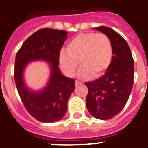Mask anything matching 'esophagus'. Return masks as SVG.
<instances>
[{
  "instance_id": "34e87169",
  "label": "esophagus",
  "mask_w": 148,
  "mask_h": 148,
  "mask_svg": "<svg viewBox=\"0 0 148 148\" xmlns=\"http://www.w3.org/2000/svg\"><path fill=\"white\" fill-rule=\"evenodd\" d=\"M80 84H82V83L81 82L78 81V80H75V86H79V85H80Z\"/></svg>"
}]
</instances>
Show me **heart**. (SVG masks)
I'll return each instance as SVG.
<instances>
[{"instance_id":"obj_1","label":"heart","mask_w":148,"mask_h":148,"mask_svg":"<svg viewBox=\"0 0 148 148\" xmlns=\"http://www.w3.org/2000/svg\"><path fill=\"white\" fill-rule=\"evenodd\" d=\"M112 42L106 35L86 33L70 41L67 51L62 50L60 53L59 62L62 71L70 77L75 73L80 62L79 77L85 80L103 75L112 62Z\"/></svg>"}]
</instances>
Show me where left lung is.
<instances>
[{"label": "left lung", "instance_id": "1", "mask_svg": "<svg viewBox=\"0 0 148 148\" xmlns=\"http://www.w3.org/2000/svg\"><path fill=\"white\" fill-rule=\"evenodd\" d=\"M94 29L109 38L113 57L103 75L85 83L88 89L86 103L92 116L106 120L118 114L128 101L134 80V60L128 44L119 34L106 26Z\"/></svg>", "mask_w": 148, "mask_h": 148}]
</instances>
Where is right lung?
Returning a JSON list of instances; mask_svg holds the SVG:
<instances>
[{
    "instance_id": "right-lung-1",
    "label": "right lung",
    "mask_w": 148,
    "mask_h": 148,
    "mask_svg": "<svg viewBox=\"0 0 148 148\" xmlns=\"http://www.w3.org/2000/svg\"><path fill=\"white\" fill-rule=\"evenodd\" d=\"M68 36L64 30L45 28L31 35L23 43L15 60L14 79L25 108L36 120L52 123L60 120L68 110V101L75 90V80L61 73L59 56ZM42 60L49 63L51 76L46 86L34 91L25 85L24 70L31 62Z\"/></svg>"
}]
</instances>
